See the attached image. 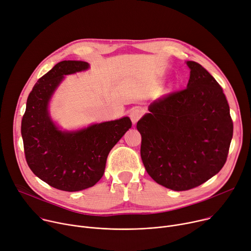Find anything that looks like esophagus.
I'll return each mask as SVG.
<instances>
[{
  "label": "esophagus",
  "mask_w": 251,
  "mask_h": 251,
  "mask_svg": "<svg viewBox=\"0 0 251 251\" xmlns=\"http://www.w3.org/2000/svg\"><path fill=\"white\" fill-rule=\"evenodd\" d=\"M142 115H143V110L141 108H138V107L132 108L129 112V117H130L133 124L137 123V121L142 117Z\"/></svg>",
  "instance_id": "34e87169"
}]
</instances>
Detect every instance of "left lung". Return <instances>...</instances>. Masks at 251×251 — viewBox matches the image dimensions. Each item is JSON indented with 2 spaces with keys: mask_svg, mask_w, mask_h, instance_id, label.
Here are the masks:
<instances>
[{
  "mask_svg": "<svg viewBox=\"0 0 251 251\" xmlns=\"http://www.w3.org/2000/svg\"><path fill=\"white\" fill-rule=\"evenodd\" d=\"M186 64L187 88L151 103L137 122L147 173L174 191L192 189L217 174L233 135L222 88L200 64Z\"/></svg>",
  "mask_w": 251,
  "mask_h": 251,
  "instance_id": "8db88e82",
  "label": "left lung"
}]
</instances>
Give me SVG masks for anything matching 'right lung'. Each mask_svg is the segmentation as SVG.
I'll return each instance as SVG.
<instances>
[{
	"instance_id": "add662e5",
	"label": "right lung",
	"mask_w": 251,
	"mask_h": 251,
	"mask_svg": "<svg viewBox=\"0 0 251 251\" xmlns=\"http://www.w3.org/2000/svg\"><path fill=\"white\" fill-rule=\"evenodd\" d=\"M83 61H62L38 80L28 97L21 133L27 163L50 186L80 191L94 186L104 174L111 149L131 128L129 117L62 131L53 122L49 102L64 76L89 69Z\"/></svg>"
}]
</instances>
